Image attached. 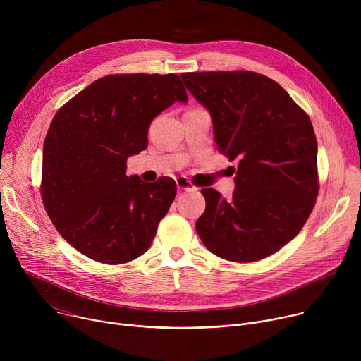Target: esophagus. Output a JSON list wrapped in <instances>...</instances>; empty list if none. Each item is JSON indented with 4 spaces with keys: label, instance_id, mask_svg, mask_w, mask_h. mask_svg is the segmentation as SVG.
I'll return each mask as SVG.
<instances>
[{
    "label": "esophagus",
    "instance_id": "esophagus-1",
    "mask_svg": "<svg viewBox=\"0 0 361 361\" xmlns=\"http://www.w3.org/2000/svg\"><path fill=\"white\" fill-rule=\"evenodd\" d=\"M176 183H177L178 190H184V191H195V190H197V187L192 185V183L188 181L185 177H178L176 180Z\"/></svg>",
    "mask_w": 361,
    "mask_h": 361
}]
</instances>
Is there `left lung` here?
Here are the masks:
<instances>
[{"instance_id": "1", "label": "left lung", "mask_w": 361, "mask_h": 361, "mask_svg": "<svg viewBox=\"0 0 361 361\" xmlns=\"http://www.w3.org/2000/svg\"><path fill=\"white\" fill-rule=\"evenodd\" d=\"M181 79L213 119L214 141L239 161L231 202L203 188L195 223L206 247L226 260L256 262L297 236L318 195L317 138L310 116L268 76L192 72Z\"/></svg>"}]
</instances>
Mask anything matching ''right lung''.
<instances>
[{
	"mask_svg": "<svg viewBox=\"0 0 361 361\" xmlns=\"http://www.w3.org/2000/svg\"><path fill=\"white\" fill-rule=\"evenodd\" d=\"M187 102L174 75H109L54 115L43 147L40 192L60 236L85 256L126 264L151 246L177 192L170 177H128L126 159L148 145L151 121Z\"/></svg>",
	"mask_w": 361,
	"mask_h": 361,
	"instance_id": "add662e5",
	"label": "right lung"
}]
</instances>
